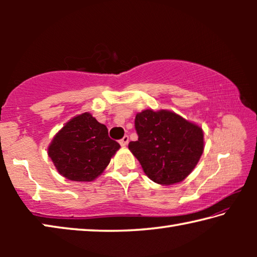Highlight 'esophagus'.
Here are the masks:
<instances>
[{"label":"esophagus","instance_id":"esophagus-1","mask_svg":"<svg viewBox=\"0 0 257 257\" xmlns=\"http://www.w3.org/2000/svg\"><path fill=\"white\" fill-rule=\"evenodd\" d=\"M128 143H129V137L128 136H123V138L120 141V145L124 147V146L128 145Z\"/></svg>","mask_w":257,"mask_h":257}]
</instances>
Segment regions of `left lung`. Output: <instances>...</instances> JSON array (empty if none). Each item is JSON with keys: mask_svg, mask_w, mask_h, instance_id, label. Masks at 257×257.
Masks as SVG:
<instances>
[{"mask_svg": "<svg viewBox=\"0 0 257 257\" xmlns=\"http://www.w3.org/2000/svg\"><path fill=\"white\" fill-rule=\"evenodd\" d=\"M138 141L129 150L145 175L159 185L181 182L196 167L204 151V133L198 124L169 110L147 108L136 114Z\"/></svg>", "mask_w": 257, "mask_h": 257, "instance_id": "8db88e82", "label": "left lung"}]
</instances>
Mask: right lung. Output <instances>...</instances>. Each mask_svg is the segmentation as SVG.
I'll list each match as a JSON object with an SVG mask.
<instances>
[{"label": "right lung", "mask_w": 257, "mask_h": 257, "mask_svg": "<svg viewBox=\"0 0 257 257\" xmlns=\"http://www.w3.org/2000/svg\"><path fill=\"white\" fill-rule=\"evenodd\" d=\"M120 149L108 137L106 125L88 112L73 116L52 139L47 154L61 176L89 182L101 176Z\"/></svg>", "instance_id": "right-lung-1"}]
</instances>
